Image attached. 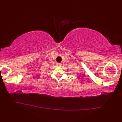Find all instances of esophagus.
<instances>
[{
    "instance_id": "obj_1",
    "label": "esophagus",
    "mask_w": 122,
    "mask_h": 122,
    "mask_svg": "<svg viewBox=\"0 0 122 122\" xmlns=\"http://www.w3.org/2000/svg\"><path fill=\"white\" fill-rule=\"evenodd\" d=\"M61 63H57V66H58V67H61Z\"/></svg>"
}]
</instances>
